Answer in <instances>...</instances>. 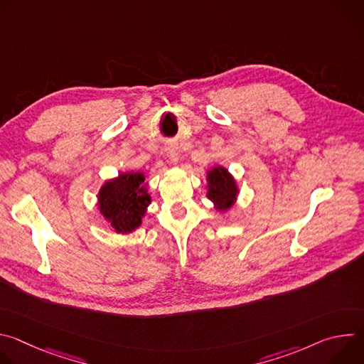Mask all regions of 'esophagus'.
Wrapping results in <instances>:
<instances>
[{
  "label": "esophagus",
  "instance_id": "34e87169",
  "mask_svg": "<svg viewBox=\"0 0 364 364\" xmlns=\"http://www.w3.org/2000/svg\"><path fill=\"white\" fill-rule=\"evenodd\" d=\"M167 155H168V159L171 160V163H174V164H177V163H178L180 151H178V148H177L176 145H170V146H167Z\"/></svg>",
  "mask_w": 364,
  "mask_h": 364
}]
</instances>
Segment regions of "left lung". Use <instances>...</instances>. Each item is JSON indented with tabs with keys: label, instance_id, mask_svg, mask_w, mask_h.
I'll return each mask as SVG.
<instances>
[{
	"label": "left lung",
	"instance_id": "left-lung-1",
	"mask_svg": "<svg viewBox=\"0 0 364 364\" xmlns=\"http://www.w3.org/2000/svg\"><path fill=\"white\" fill-rule=\"evenodd\" d=\"M207 197L215 203L216 210L226 212L230 209L239 193L232 174L225 167L216 166L207 171Z\"/></svg>",
	"mask_w": 364,
	"mask_h": 364
}]
</instances>
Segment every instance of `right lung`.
<instances>
[{
	"instance_id": "right-lung-1",
	"label": "right lung",
	"mask_w": 364,
	"mask_h": 364,
	"mask_svg": "<svg viewBox=\"0 0 364 364\" xmlns=\"http://www.w3.org/2000/svg\"><path fill=\"white\" fill-rule=\"evenodd\" d=\"M142 173H121L99 190L97 205L117 233H131L142 223L151 196L144 186Z\"/></svg>"
}]
</instances>
